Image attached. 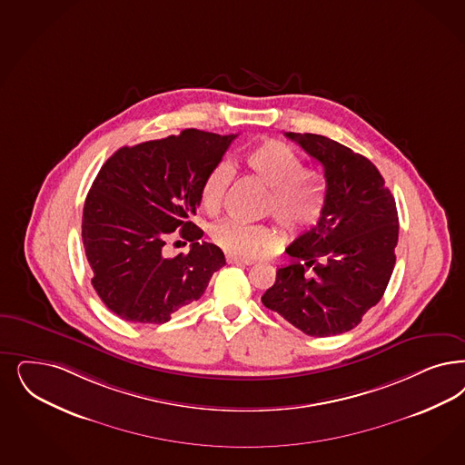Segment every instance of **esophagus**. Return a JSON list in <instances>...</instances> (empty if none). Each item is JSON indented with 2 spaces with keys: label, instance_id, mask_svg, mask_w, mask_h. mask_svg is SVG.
Masks as SVG:
<instances>
[{
  "label": "esophagus",
  "instance_id": "obj_1",
  "mask_svg": "<svg viewBox=\"0 0 465 465\" xmlns=\"http://www.w3.org/2000/svg\"><path fill=\"white\" fill-rule=\"evenodd\" d=\"M226 261H228V264H241V266H251V264H254L252 259H245V257L228 256L226 257Z\"/></svg>",
  "mask_w": 465,
  "mask_h": 465
}]
</instances>
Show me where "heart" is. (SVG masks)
<instances>
[{
	"mask_svg": "<svg viewBox=\"0 0 465 465\" xmlns=\"http://www.w3.org/2000/svg\"><path fill=\"white\" fill-rule=\"evenodd\" d=\"M247 170L270 189L264 214H272L289 237H299L316 226L326 206V185L320 176L307 172L305 161L289 144L268 139L254 145L243 158ZM232 168L216 164L203 182L199 201L209 214L223 206L232 182ZM214 243L226 254L257 257L280 243V233L266 224L222 222L211 230Z\"/></svg>",
	"mask_w": 465,
	"mask_h": 465,
	"instance_id": "obj_1",
	"label": "heart"
}]
</instances>
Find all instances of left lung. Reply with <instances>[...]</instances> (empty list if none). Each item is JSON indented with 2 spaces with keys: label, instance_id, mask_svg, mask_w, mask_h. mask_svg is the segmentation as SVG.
I'll return each mask as SVG.
<instances>
[{
  "label": "left lung",
  "instance_id": "left-lung-1",
  "mask_svg": "<svg viewBox=\"0 0 465 465\" xmlns=\"http://www.w3.org/2000/svg\"><path fill=\"white\" fill-rule=\"evenodd\" d=\"M320 161L326 206L320 222L290 243L262 304L309 337L355 328L378 304L395 268L399 214L378 168L318 134H285Z\"/></svg>",
  "mask_w": 465,
  "mask_h": 465
}]
</instances>
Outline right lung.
Listing matches in <instances>:
<instances>
[{
	"label": "right lung",
	"mask_w": 465,
	"mask_h": 465,
	"mask_svg": "<svg viewBox=\"0 0 465 465\" xmlns=\"http://www.w3.org/2000/svg\"><path fill=\"white\" fill-rule=\"evenodd\" d=\"M237 135L185 128L180 135L120 147L101 166L82 214V241L93 287L104 305L132 322H166L201 299L224 266L220 247L199 242L193 223L209 172ZM178 231L189 255L166 257Z\"/></svg>",
	"instance_id": "right-lung-1"
}]
</instances>
